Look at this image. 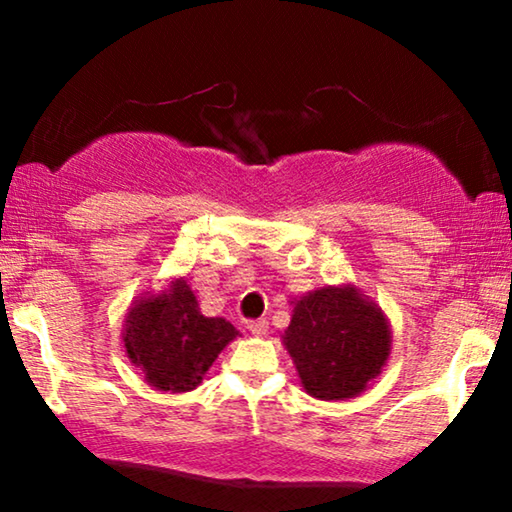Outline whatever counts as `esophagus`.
<instances>
[{
	"mask_svg": "<svg viewBox=\"0 0 512 512\" xmlns=\"http://www.w3.org/2000/svg\"><path fill=\"white\" fill-rule=\"evenodd\" d=\"M249 331H251V335H256V338H263V335L268 333V321H265V319H256V321H251V324H249Z\"/></svg>",
	"mask_w": 512,
	"mask_h": 512,
	"instance_id": "obj_1",
	"label": "esophagus"
}]
</instances>
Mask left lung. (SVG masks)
I'll return each mask as SVG.
<instances>
[{
	"label": "left lung",
	"mask_w": 512,
	"mask_h": 512,
	"mask_svg": "<svg viewBox=\"0 0 512 512\" xmlns=\"http://www.w3.org/2000/svg\"><path fill=\"white\" fill-rule=\"evenodd\" d=\"M291 307L282 345L307 394L319 401L363 394L391 356V324L382 307L349 282L307 291Z\"/></svg>",
	"instance_id": "8db88e82"
}]
</instances>
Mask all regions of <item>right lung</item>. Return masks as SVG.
Masks as SVG:
<instances>
[{
    "label": "right lung",
    "mask_w": 512,
    "mask_h": 512,
    "mask_svg": "<svg viewBox=\"0 0 512 512\" xmlns=\"http://www.w3.org/2000/svg\"><path fill=\"white\" fill-rule=\"evenodd\" d=\"M240 331L223 317H205L184 277L132 300L125 312L123 347L146 384L170 394L193 391Z\"/></svg>",
    "instance_id": "obj_1"
}]
</instances>
